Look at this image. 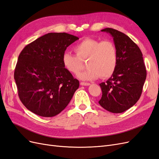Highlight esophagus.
Instances as JSON below:
<instances>
[{"label":"esophagus","mask_w":159,"mask_h":159,"mask_svg":"<svg viewBox=\"0 0 159 159\" xmlns=\"http://www.w3.org/2000/svg\"><path fill=\"white\" fill-rule=\"evenodd\" d=\"M80 85H84V86H88V85H89L90 84L89 83H87V82H80Z\"/></svg>","instance_id":"1"}]
</instances>
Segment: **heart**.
<instances>
[{
  "instance_id": "b5f03b06",
  "label": "heart",
  "mask_w": 159,
  "mask_h": 159,
  "mask_svg": "<svg viewBox=\"0 0 159 159\" xmlns=\"http://www.w3.org/2000/svg\"><path fill=\"white\" fill-rule=\"evenodd\" d=\"M76 55L65 52L62 62L70 73L78 74L86 61L88 68L78 74L83 80H92L100 75L102 78L111 76L118 63V50L114 42L109 40L100 41L85 38L74 47Z\"/></svg>"
}]
</instances>
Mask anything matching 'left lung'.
I'll return each instance as SVG.
<instances>
[{"instance_id":"1","label":"left lung","mask_w":159,"mask_h":159,"mask_svg":"<svg viewBox=\"0 0 159 159\" xmlns=\"http://www.w3.org/2000/svg\"><path fill=\"white\" fill-rule=\"evenodd\" d=\"M109 33L118 50V63L113 74L99 85L102 91L99 105L109 112L120 113L133 107L140 98L147 71L142 52L128 36L113 28Z\"/></svg>"}]
</instances>
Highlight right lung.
I'll list each match as a JSON object with an SVG mask.
<instances>
[{"instance_id":"add662e5","label":"right lung","mask_w":159,"mask_h":159,"mask_svg":"<svg viewBox=\"0 0 159 159\" xmlns=\"http://www.w3.org/2000/svg\"><path fill=\"white\" fill-rule=\"evenodd\" d=\"M79 38L68 33H48L26 46L14 70L19 98L32 113L54 117L68 105L79 81L67 70L62 56Z\"/></svg>"}]
</instances>
